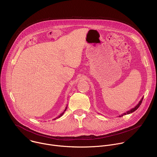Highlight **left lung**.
<instances>
[{
	"instance_id": "obj_1",
	"label": "left lung",
	"mask_w": 157,
	"mask_h": 157,
	"mask_svg": "<svg viewBox=\"0 0 157 157\" xmlns=\"http://www.w3.org/2000/svg\"><path fill=\"white\" fill-rule=\"evenodd\" d=\"M143 98H144V97H142V98H141V100L139 101V103L134 107V108H132L131 109H130V110H129V111H126V113H122V114H121V115H119V117H122V116H124V115H126V114H131V113H133V112H134L136 110H137L138 108H139V107L140 106V105H141V103H142V100H143Z\"/></svg>"
}]
</instances>
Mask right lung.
I'll return each mask as SVG.
<instances>
[{
  "mask_svg": "<svg viewBox=\"0 0 157 157\" xmlns=\"http://www.w3.org/2000/svg\"><path fill=\"white\" fill-rule=\"evenodd\" d=\"M67 106H66V108H65V109H64V111H63V112H62V113H61V114H60V115H59V116H57V117H56V118H54V119H53V120H55V119H57V118H59V117H61V116H62V115H63V114H64V113H65V111H66V109H67Z\"/></svg>",
  "mask_w": 157,
  "mask_h": 157,
  "instance_id": "right-lung-1",
  "label": "right lung"
}]
</instances>
